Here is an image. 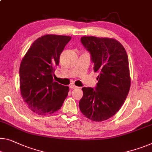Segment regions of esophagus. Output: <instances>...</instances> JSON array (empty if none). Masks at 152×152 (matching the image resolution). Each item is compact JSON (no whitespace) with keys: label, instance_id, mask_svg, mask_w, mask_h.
Segmentation results:
<instances>
[{"label":"esophagus","instance_id":"obj_1","mask_svg":"<svg viewBox=\"0 0 152 152\" xmlns=\"http://www.w3.org/2000/svg\"><path fill=\"white\" fill-rule=\"evenodd\" d=\"M70 88H71V89H77V88H78V87H77V86H75L73 84V85L70 86Z\"/></svg>","mask_w":152,"mask_h":152}]
</instances>
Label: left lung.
Returning <instances> with one entry per match:
<instances>
[{"instance_id": "8db88e82", "label": "left lung", "mask_w": 152, "mask_h": 152, "mask_svg": "<svg viewBox=\"0 0 152 152\" xmlns=\"http://www.w3.org/2000/svg\"><path fill=\"white\" fill-rule=\"evenodd\" d=\"M81 43L90 53L99 81L94 88H82L79 108L87 118L101 122L120 110L129 92L128 55L122 44L113 39L82 37Z\"/></svg>"}]
</instances>
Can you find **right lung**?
<instances>
[{"mask_svg": "<svg viewBox=\"0 0 152 152\" xmlns=\"http://www.w3.org/2000/svg\"><path fill=\"white\" fill-rule=\"evenodd\" d=\"M71 37L46 35L34 41L20 67L21 94L26 104L39 115L54 113L61 108L69 88L53 81L60 56Z\"/></svg>", "mask_w": 152, "mask_h": 152, "instance_id": "add662e5", "label": "right lung"}]
</instances>
